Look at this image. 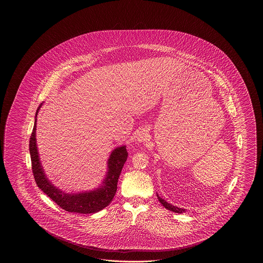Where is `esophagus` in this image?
I'll return each instance as SVG.
<instances>
[{"mask_svg": "<svg viewBox=\"0 0 263 263\" xmlns=\"http://www.w3.org/2000/svg\"><path fill=\"white\" fill-rule=\"evenodd\" d=\"M149 140V134L146 130H142L139 132L137 136L138 143H143V142H147Z\"/></svg>", "mask_w": 263, "mask_h": 263, "instance_id": "1", "label": "esophagus"}]
</instances>
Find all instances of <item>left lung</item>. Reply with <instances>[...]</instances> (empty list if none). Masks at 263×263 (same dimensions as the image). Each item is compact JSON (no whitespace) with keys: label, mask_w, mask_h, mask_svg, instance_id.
<instances>
[{"label":"left lung","mask_w":263,"mask_h":263,"mask_svg":"<svg viewBox=\"0 0 263 263\" xmlns=\"http://www.w3.org/2000/svg\"><path fill=\"white\" fill-rule=\"evenodd\" d=\"M157 196H158V199L162 203V205H163V207L166 208L167 210H170V211H172V212L179 213V214L186 212V210H185L184 208H179V207H177V206H175V205H172V204L167 203L164 199L161 198L158 194H157Z\"/></svg>","instance_id":"8db88e82"}]
</instances>
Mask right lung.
I'll return each mask as SVG.
<instances>
[{
  "mask_svg": "<svg viewBox=\"0 0 263 263\" xmlns=\"http://www.w3.org/2000/svg\"><path fill=\"white\" fill-rule=\"evenodd\" d=\"M43 103H41L35 113L34 126L29 140V153L33 176L36 184L48 197L58 206L68 212L79 214H93L105 208L112 201L117 190V181L125 163L128 153L125 145L115 148L107 160V172L100 186L92 190L76 193H67L55 186L48 179L40 162L36 144V121L37 114Z\"/></svg>",
  "mask_w": 263,
  "mask_h": 263,
  "instance_id": "right-lung-1",
  "label": "right lung"
}]
</instances>
